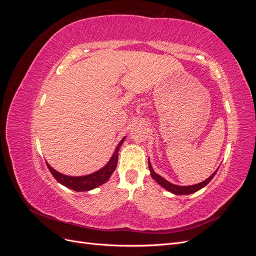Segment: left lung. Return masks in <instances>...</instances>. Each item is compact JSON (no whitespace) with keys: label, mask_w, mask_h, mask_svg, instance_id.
<instances>
[{"label":"left lung","mask_w":256,"mask_h":256,"mask_svg":"<svg viewBox=\"0 0 256 256\" xmlns=\"http://www.w3.org/2000/svg\"><path fill=\"white\" fill-rule=\"evenodd\" d=\"M148 166H150V175L152 177L154 178V180H156L160 186H162L164 189H166L168 191L174 193V194H191V193H194L196 191H198L200 189H202L203 187H205V186L210 182L214 176L216 175V171L210 176L208 177L207 180H205L204 182H200V184H193V186H177V184H173L171 182H168V180H166L164 177H161L160 175H158L157 173H154V171L152 170V166L150 164V162L148 161Z\"/></svg>","instance_id":"obj_1"}]
</instances>
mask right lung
<instances>
[{
  "label": "right lung",
  "instance_id": "add662e5",
  "mask_svg": "<svg viewBox=\"0 0 256 256\" xmlns=\"http://www.w3.org/2000/svg\"><path fill=\"white\" fill-rule=\"evenodd\" d=\"M125 138L118 143V145L116 146L115 152L113 154V156L111 158V160L108 162L106 166H104L102 170L99 171L92 173L90 175H86V176H80V177H72V176H67V175H63L58 172H56V170L52 168L48 164V168L49 171L51 172V174L53 175V177L56 180L62 184H64L65 187L72 189L74 191H88L94 189L98 186L104 184L108 180H109L110 176L112 175V173L115 171L116 166H118V150L122 144Z\"/></svg>",
  "mask_w": 256,
  "mask_h": 256
}]
</instances>
